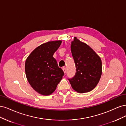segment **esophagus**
Returning <instances> with one entry per match:
<instances>
[{"label": "esophagus", "mask_w": 126, "mask_h": 126, "mask_svg": "<svg viewBox=\"0 0 126 126\" xmlns=\"http://www.w3.org/2000/svg\"><path fill=\"white\" fill-rule=\"evenodd\" d=\"M62 69H63V72H64V73H65L66 72V68L65 67H63Z\"/></svg>", "instance_id": "1"}]
</instances>
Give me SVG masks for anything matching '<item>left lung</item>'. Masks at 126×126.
<instances>
[{"mask_svg":"<svg viewBox=\"0 0 126 126\" xmlns=\"http://www.w3.org/2000/svg\"><path fill=\"white\" fill-rule=\"evenodd\" d=\"M71 50L76 71L73 78L68 79L72 87L79 93L90 92L101 78V59L90 46L76 37L71 42Z\"/></svg>","mask_w":126,"mask_h":126,"instance_id":"left-lung-1","label":"left lung"}]
</instances>
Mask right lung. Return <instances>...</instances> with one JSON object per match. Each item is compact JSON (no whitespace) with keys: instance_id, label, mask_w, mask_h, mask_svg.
I'll return each instance as SVG.
<instances>
[{"instance_id":"1","label":"right lung","mask_w":126,"mask_h":126,"mask_svg":"<svg viewBox=\"0 0 126 126\" xmlns=\"http://www.w3.org/2000/svg\"><path fill=\"white\" fill-rule=\"evenodd\" d=\"M62 41H49L39 46L32 51L25 62L27 79L33 90L47 96L53 93L62 79L64 72L53 57Z\"/></svg>"}]
</instances>
